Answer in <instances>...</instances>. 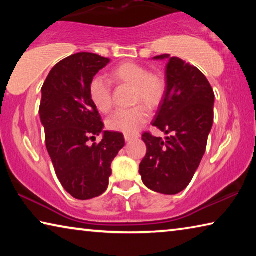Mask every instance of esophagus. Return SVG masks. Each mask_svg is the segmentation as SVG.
Instances as JSON below:
<instances>
[{
  "mask_svg": "<svg viewBox=\"0 0 256 256\" xmlns=\"http://www.w3.org/2000/svg\"><path fill=\"white\" fill-rule=\"evenodd\" d=\"M134 138H136V136H128V134H125V136H124V138H125V141H126V142H128V141L133 140Z\"/></svg>",
  "mask_w": 256,
  "mask_h": 256,
  "instance_id": "esophagus-1",
  "label": "esophagus"
}]
</instances>
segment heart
Segmentation results:
<instances>
[{"label":"heart","instance_id":"heart-1","mask_svg":"<svg viewBox=\"0 0 256 256\" xmlns=\"http://www.w3.org/2000/svg\"><path fill=\"white\" fill-rule=\"evenodd\" d=\"M116 84L133 86V102H142L149 108H156L162 102L164 94V81L159 74L150 73L140 64L123 63L110 73ZM89 96L97 110L102 112L110 110L112 106V86L105 78L94 76L89 84ZM144 105L128 110H118L107 120V126L112 131L124 134H136L149 118V110Z\"/></svg>","mask_w":256,"mask_h":256}]
</instances>
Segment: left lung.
Wrapping results in <instances>:
<instances>
[{
	"mask_svg": "<svg viewBox=\"0 0 256 256\" xmlns=\"http://www.w3.org/2000/svg\"><path fill=\"white\" fill-rule=\"evenodd\" d=\"M166 89L152 125L170 136L157 138L146 132L142 140L146 154L138 172L154 192L174 196L188 188L206 152L214 124V94L198 68L178 58L164 54Z\"/></svg>",
	"mask_w": 256,
	"mask_h": 256,
	"instance_id": "obj_1",
	"label": "left lung"
}]
</instances>
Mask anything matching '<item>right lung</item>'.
<instances>
[{"instance_id": "1", "label": "right lung", "mask_w": 256, "mask_h": 256, "mask_svg": "<svg viewBox=\"0 0 256 256\" xmlns=\"http://www.w3.org/2000/svg\"><path fill=\"white\" fill-rule=\"evenodd\" d=\"M110 62L92 53H76L52 68L42 88L40 122L46 148L60 184L78 200L105 192L110 164L125 146L120 132L102 131L100 115L89 96L94 76ZM99 134V144H90Z\"/></svg>"}]
</instances>
